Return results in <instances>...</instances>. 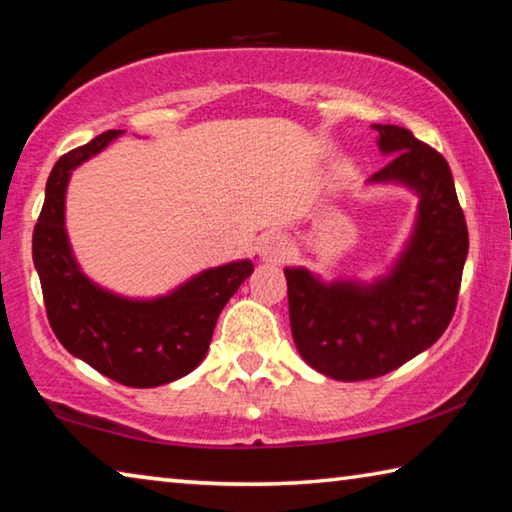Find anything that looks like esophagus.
<instances>
[{
  "label": "esophagus",
  "mask_w": 512,
  "mask_h": 512,
  "mask_svg": "<svg viewBox=\"0 0 512 512\" xmlns=\"http://www.w3.org/2000/svg\"><path fill=\"white\" fill-rule=\"evenodd\" d=\"M258 256L263 263H283L290 258V245L279 236H267L258 247Z\"/></svg>",
  "instance_id": "esophagus-1"
}]
</instances>
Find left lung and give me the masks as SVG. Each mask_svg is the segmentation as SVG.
Instances as JSON below:
<instances>
[{
    "instance_id": "left-lung-1",
    "label": "left lung",
    "mask_w": 512,
    "mask_h": 512,
    "mask_svg": "<svg viewBox=\"0 0 512 512\" xmlns=\"http://www.w3.org/2000/svg\"><path fill=\"white\" fill-rule=\"evenodd\" d=\"M388 165L367 183H397L417 195L404 251L374 281H324L286 267L290 326L308 365L335 381H365L429 349L451 322L467 258V224L442 154L395 124H372Z\"/></svg>"
}]
</instances>
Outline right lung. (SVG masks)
Listing matches in <instances>:
<instances>
[{
	"label": "right lung",
	"mask_w": 512,
	"mask_h": 512,
	"mask_svg": "<svg viewBox=\"0 0 512 512\" xmlns=\"http://www.w3.org/2000/svg\"><path fill=\"white\" fill-rule=\"evenodd\" d=\"M122 133L104 131L58 158L33 229V265L58 342L108 379L129 388H156L190 374L204 360L217 317L254 265L245 258L211 267L154 299L115 295L88 279L65 229L67 183L72 170Z\"/></svg>",
	"instance_id": "1"
}]
</instances>
